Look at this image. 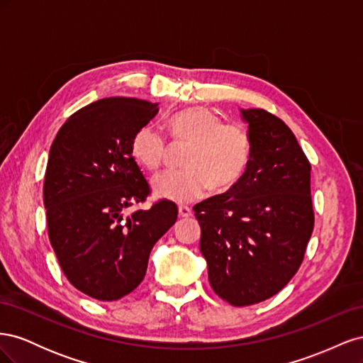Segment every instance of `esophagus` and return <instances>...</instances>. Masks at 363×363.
<instances>
[{"instance_id": "esophagus-1", "label": "esophagus", "mask_w": 363, "mask_h": 363, "mask_svg": "<svg viewBox=\"0 0 363 363\" xmlns=\"http://www.w3.org/2000/svg\"><path fill=\"white\" fill-rule=\"evenodd\" d=\"M179 216L180 218H189V216H192V211L188 206H179Z\"/></svg>"}]
</instances>
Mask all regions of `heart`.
Wrapping results in <instances>:
<instances>
[{
	"instance_id": "b5f03b06",
	"label": "heart",
	"mask_w": 363,
	"mask_h": 363,
	"mask_svg": "<svg viewBox=\"0 0 363 363\" xmlns=\"http://www.w3.org/2000/svg\"><path fill=\"white\" fill-rule=\"evenodd\" d=\"M175 139L191 142L184 160L188 169L156 174L151 189L156 196L174 203L199 200L211 188L223 191L233 186L247 169L251 157V133L242 123H223L206 107H189L169 119ZM167 140L152 125L140 127L131 139V155L147 169H157Z\"/></svg>"
}]
</instances>
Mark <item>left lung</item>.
I'll use <instances>...</instances> for the list:
<instances>
[{
	"label": "left lung",
	"instance_id": "8db88e82",
	"mask_svg": "<svg viewBox=\"0 0 363 363\" xmlns=\"http://www.w3.org/2000/svg\"><path fill=\"white\" fill-rule=\"evenodd\" d=\"M251 157L232 188L194 206L211 286L232 306L265 301L298 271L313 230L311 163L283 121L239 108Z\"/></svg>",
	"mask_w": 363,
	"mask_h": 363
}]
</instances>
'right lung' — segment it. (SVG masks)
I'll return each instance as SVG.
<instances>
[{"label": "right lung", "mask_w": 363, "mask_h": 363, "mask_svg": "<svg viewBox=\"0 0 363 363\" xmlns=\"http://www.w3.org/2000/svg\"><path fill=\"white\" fill-rule=\"evenodd\" d=\"M157 112L159 103L103 98L69 116L50 148V242L72 286L92 298L115 301L135 291L152 247L177 221V206L167 200L125 215L150 194L131 139Z\"/></svg>", "instance_id": "obj_1"}]
</instances>
